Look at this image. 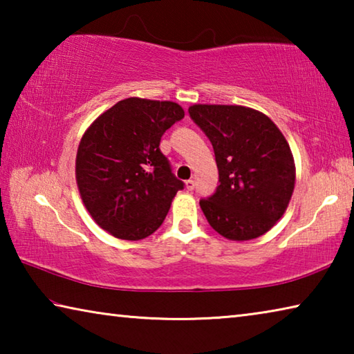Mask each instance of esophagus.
I'll use <instances>...</instances> for the list:
<instances>
[{
  "label": "esophagus",
  "instance_id": "esophagus-1",
  "mask_svg": "<svg viewBox=\"0 0 354 354\" xmlns=\"http://www.w3.org/2000/svg\"><path fill=\"white\" fill-rule=\"evenodd\" d=\"M185 189H187V190H194L195 189V181H194V179H189V181H185Z\"/></svg>",
  "mask_w": 354,
  "mask_h": 354
}]
</instances>
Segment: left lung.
<instances>
[{
    "label": "left lung",
    "mask_w": 354,
    "mask_h": 354,
    "mask_svg": "<svg viewBox=\"0 0 354 354\" xmlns=\"http://www.w3.org/2000/svg\"><path fill=\"white\" fill-rule=\"evenodd\" d=\"M189 115L211 140L218 183L200 206L215 231L251 241L283 217L295 185L289 143L270 118L243 106L194 104Z\"/></svg>",
    "instance_id": "1"
}]
</instances>
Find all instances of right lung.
<instances>
[{
	"label": "right lung",
	"mask_w": 354,
	"mask_h": 354,
	"mask_svg": "<svg viewBox=\"0 0 354 354\" xmlns=\"http://www.w3.org/2000/svg\"><path fill=\"white\" fill-rule=\"evenodd\" d=\"M171 101L127 98L95 120L76 154V181L84 206L104 231L140 241L162 225L184 183L160 151V137L179 120Z\"/></svg>",
	"instance_id": "obj_1"
}]
</instances>
